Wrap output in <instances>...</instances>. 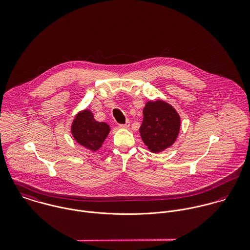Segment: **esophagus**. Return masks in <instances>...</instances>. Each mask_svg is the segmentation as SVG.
<instances>
[{
	"label": "esophagus",
	"mask_w": 250,
	"mask_h": 250,
	"mask_svg": "<svg viewBox=\"0 0 250 250\" xmlns=\"http://www.w3.org/2000/svg\"><path fill=\"white\" fill-rule=\"evenodd\" d=\"M129 126H130V122H129V121H126L125 124H120V125H119V128H121V129H127V128H129Z\"/></svg>",
	"instance_id": "esophagus-1"
}]
</instances>
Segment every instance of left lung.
<instances>
[{
    "label": "left lung",
    "instance_id": "left-lung-1",
    "mask_svg": "<svg viewBox=\"0 0 250 250\" xmlns=\"http://www.w3.org/2000/svg\"><path fill=\"white\" fill-rule=\"evenodd\" d=\"M143 113L140 134L148 150L157 154L173 145L181 127L177 110L167 102L158 99L146 102Z\"/></svg>",
    "mask_w": 250,
    "mask_h": 250
}]
</instances>
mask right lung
I'll return each mask as SVG.
<instances>
[{
    "label": "right lung",
    "mask_w": 250,
    "mask_h": 250,
    "mask_svg": "<svg viewBox=\"0 0 250 250\" xmlns=\"http://www.w3.org/2000/svg\"><path fill=\"white\" fill-rule=\"evenodd\" d=\"M109 131V125L105 122L96 121L89 108L79 111L71 124L74 140L92 152H96L102 147Z\"/></svg>",
    "instance_id": "1"
}]
</instances>
